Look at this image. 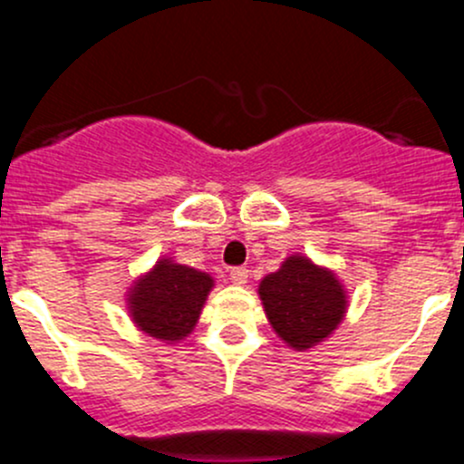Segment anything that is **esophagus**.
Instances as JSON below:
<instances>
[{
  "label": "esophagus",
  "instance_id": "esophagus-1",
  "mask_svg": "<svg viewBox=\"0 0 464 464\" xmlns=\"http://www.w3.org/2000/svg\"><path fill=\"white\" fill-rule=\"evenodd\" d=\"M228 276H231V283L245 285L246 280H249V269H246V266H233Z\"/></svg>",
  "mask_w": 464,
  "mask_h": 464
}]
</instances>
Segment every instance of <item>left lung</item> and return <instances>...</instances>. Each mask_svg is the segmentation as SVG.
<instances>
[{"label": "left lung", "instance_id": "8db88e82", "mask_svg": "<svg viewBox=\"0 0 464 464\" xmlns=\"http://www.w3.org/2000/svg\"><path fill=\"white\" fill-rule=\"evenodd\" d=\"M260 298L280 339L305 350L332 334L345 314V294L334 274L292 256L276 274L265 276Z\"/></svg>", "mask_w": 464, "mask_h": 464}]
</instances>
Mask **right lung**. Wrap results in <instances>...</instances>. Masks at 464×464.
<instances>
[{"label":"right lung","mask_w":464,"mask_h":464,"mask_svg":"<svg viewBox=\"0 0 464 464\" xmlns=\"http://www.w3.org/2000/svg\"><path fill=\"white\" fill-rule=\"evenodd\" d=\"M213 278L204 271L161 260L130 292L132 319L163 341H179L195 327Z\"/></svg>","instance_id":"obj_1"}]
</instances>
